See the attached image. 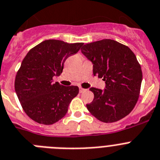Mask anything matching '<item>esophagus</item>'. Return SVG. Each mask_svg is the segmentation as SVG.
<instances>
[{
  "mask_svg": "<svg viewBox=\"0 0 160 160\" xmlns=\"http://www.w3.org/2000/svg\"><path fill=\"white\" fill-rule=\"evenodd\" d=\"M87 91L86 89H83V88H82V87H80L79 88V91H80V93H82V92H85V91Z\"/></svg>",
  "mask_w": 160,
  "mask_h": 160,
  "instance_id": "34e87169",
  "label": "esophagus"
}]
</instances>
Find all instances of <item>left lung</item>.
Returning <instances> with one entry per match:
<instances>
[{
  "mask_svg": "<svg viewBox=\"0 0 160 160\" xmlns=\"http://www.w3.org/2000/svg\"><path fill=\"white\" fill-rule=\"evenodd\" d=\"M93 63V74L106 83L103 91L91 87L94 99L87 104L88 111L99 121H120L137 103L141 90L142 72L137 57L126 45L102 39L87 43L81 48Z\"/></svg>",
  "mask_w": 160,
  "mask_h": 160,
  "instance_id": "1",
  "label": "left lung"
}]
</instances>
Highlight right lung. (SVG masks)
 I'll list each match as a JSON object with an SVG mask.
<instances>
[{"label": "right lung", "instance_id": "right-lung-1", "mask_svg": "<svg viewBox=\"0 0 160 160\" xmlns=\"http://www.w3.org/2000/svg\"><path fill=\"white\" fill-rule=\"evenodd\" d=\"M82 45L48 39L32 48L24 57L15 77L14 88L24 112L35 122L52 125L67 113L78 87L53 83L52 78L61 75L65 60Z\"/></svg>", "mask_w": 160, "mask_h": 160}]
</instances>
